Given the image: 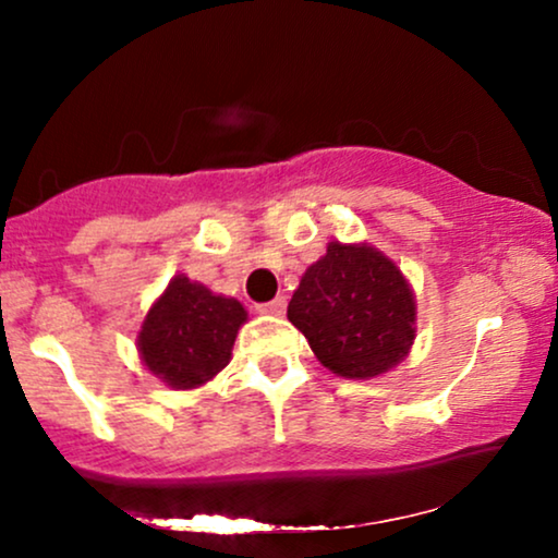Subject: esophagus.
Here are the masks:
<instances>
[{"instance_id":"34e87169","label":"esophagus","mask_w":558,"mask_h":558,"mask_svg":"<svg viewBox=\"0 0 558 558\" xmlns=\"http://www.w3.org/2000/svg\"><path fill=\"white\" fill-rule=\"evenodd\" d=\"M257 312H262V315L280 317L286 312V296H275L270 301H262V304H257Z\"/></svg>"}]
</instances>
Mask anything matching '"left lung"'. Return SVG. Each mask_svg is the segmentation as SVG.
Returning a JSON list of instances; mask_svg holds the SVG:
<instances>
[{
	"label": "left lung",
	"mask_w": 558,
	"mask_h": 558,
	"mask_svg": "<svg viewBox=\"0 0 558 558\" xmlns=\"http://www.w3.org/2000/svg\"><path fill=\"white\" fill-rule=\"evenodd\" d=\"M288 319L336 375L367 380L388 373L414 341V296L393 262L373 246L332 241L304 272Z\"/></svg>",
	"instance_id": "8db88e82"
}]
</instances>
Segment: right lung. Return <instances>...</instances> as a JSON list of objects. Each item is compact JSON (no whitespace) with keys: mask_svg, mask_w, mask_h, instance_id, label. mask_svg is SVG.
Masks as SVG:
<instances>
[{"mask_svg":"<svg viewBox=\"0 0 558 558\" xmlns=\"http://www.w3.org/2000/svg\"><path fill=\"white\" fill-rule=\"evenodd\" d=\"M246 323L241 301L178 275L149 310L138 332L146 367L172 388H196L230 362L235 332Z\"/></svg>","mask_w":558,"mask_h":558,"instance_id":"right-lung-1","label":"right lung"}]
</instances>
